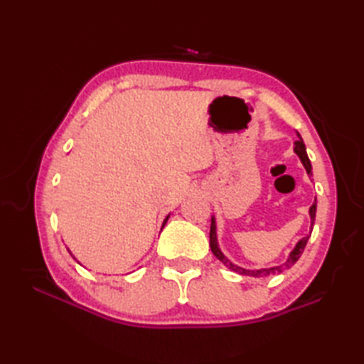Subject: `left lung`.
Segmentation results:
<instances>
[{
	"label": "left lung",
	"instance_id": "8db88e82",
	"mask_svg": "<svg viewBox=\"0 0 364 364\" xmlns=\"http://www.w3.org/2000/svg\"><path fill=\"white\" fill-rule=\"evenodd\" d=\"M297 141L294 142V153L297 154L299 159L301 161V164H304L305 170L308 176H311L313 172H311V162L310 159H308V154H306V146L304 144V139L300 137V134L297 133ZM316 206H318V200H314V203L311 205L310 208V219H311V225H310V233H308L305 237H301L300 241L296 244V247L289 252L288 258H286L284 262H282V264L278 266H272V267H262V269H244V267H239L236 264H233L225 255L222 253L220 247H219V242H218V227H215V218L213 215L211 218V230H210V247L211 250L214 253V257L220 259L223 264H225L228 269L233 270V272H237L241 275H249V277H267V275H274V274H283L284 270L291 269L294 264H296L297 259L301 257V253H304L305 250V245L308 242V239H310L311 236V231H313V225H314V219H316Z\"/></svg>",
	"mask_w": 364,
	"mask_h": 364
}]
</instances>
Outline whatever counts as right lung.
Returning <instances> with one entry per match:
<instances>
[{
    "label": "right lung",
    "mask_w": 364,
    "mask_h": 364,
    "mask_svg": "<svg viewBox=\"0 0 364 364\" xmlns=\"http://www.w3.org/2000/svg\"><path fill=\"white\" fill-rule=\"evenodd\" d=\"M168 218H170V214H168V215H167V218H166V219H164V222H162V228H164V225H166V223H167V220H168ZM162 228H161V230H162ZM67 250H68V249H67ZM68 253H70V255H72V252H70V250H68ZM72 258H73V259H75V261H78V259H76V258H75V257H73V255H72ZM78 264H81V262H80V261H78Z\"/></svg>",
    "instance_id": "1"
}]
</instances>
